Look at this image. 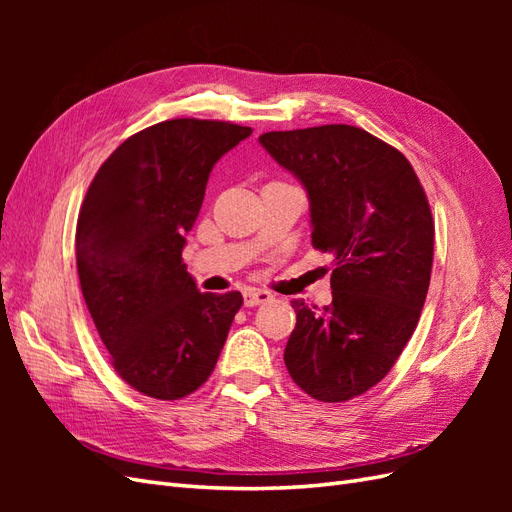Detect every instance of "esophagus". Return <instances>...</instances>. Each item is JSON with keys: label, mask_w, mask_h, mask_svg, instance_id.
Returning a JSON list of instances; mask_svg holds the SVG:
<instances>
[{"label": "esophagus", "mask_w": 512, "mask_h": 512, "mask_svg": "<svg viewBox=\"0 0 512 512\" xmlns=\"http://www.w3.org/2000/svg\"><path fill=\"white\" fill-rule=\"evenodd\" d=\"M273 299V294L269 290H260V288H247L243 292V303L247 307H256V305H262Z\"/></svg>", "instance_id": "34e87169"}]
</instances>
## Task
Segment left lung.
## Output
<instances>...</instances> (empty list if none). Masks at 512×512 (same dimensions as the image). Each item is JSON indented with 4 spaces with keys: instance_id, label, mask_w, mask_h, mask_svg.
<instances>
[{
    "instance_id": "8db88e82",
    "label": "left lung",
    "mask_w": 512,
    "mask_h": 512,
    "mask_svg": "<svg viewBox=\"0 0 512 512\" xmlns=\"http://www.w3.org/2000/svg\"><path fill=\"white\" fill-rule=\"evenodd\" d=\"M262 143L309 196L312 245L333 256V303L292 301L284 363L318 401L359 397L389 374L429 290L433 218L406 156L346 123L267 132Z\"/></svg>"
}]
</instances>
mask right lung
I'll return each mask as SVG.
<instances>
[{
	"label": "right lung",
	"mask_w": 512,
	"mask_h": 512,
	"mask_svg": "<svg viewBox=\"0 0 512 512\" xmlns=\"http://www.w3.org/2000/svg\"><path fill=\"white\" fill-rule=\"evenodd\" d=\"M252 128L170 119L123 141L91 181L76 222L83 299L121 380L173 401L218 363L241 292H200L183 265L213 164Z\"/></svg>",
	"instance_id": "obj_1"
}]
</instances>
